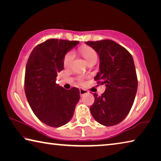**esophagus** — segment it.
Returning a JSON list of instances; mask_svg holds the SVG:
<instances>
[{"label": "esophagus", "instance_id": "1", "mask_svg": "<svg viewBox=\"0 0 161 161\" xmlns=\"http://www.w3.org/2000/svg\"><path fill=\"white\" fill-rule=\"evenodd\" d=\"M88 91L87 90H86V89H80V96L81 97H82V96H84V94H87L88 93Z\"/></svg>", "mask_w": 161, "mask_h": 161}]
</instances>
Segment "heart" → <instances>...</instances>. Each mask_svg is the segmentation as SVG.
<instances>
[{
  "instance_id": "b5f03b06",
  "label": "heart",
  "mask_w": 161,
  "mask_h": 161,
  "mask_svg": "<svg viewBox=\"0 0 161 161\" xmlns=\"http://www.w3.org/2000/svg\"><path fill=\"white\" fill-rule=\"evenodd\" d=\"M80 53L83 57L84 59L86 61L87 63L94 60L97 59V53H96L93 48H92L89 46H84V47H81L80 50ZM75 58V54L73 52H69L66 54H65L64 59H63V64L65 67H68L72 63V62ZM79 81L80 82H82V80L81 78H79Z\"/></svg>"
}]
</instances>
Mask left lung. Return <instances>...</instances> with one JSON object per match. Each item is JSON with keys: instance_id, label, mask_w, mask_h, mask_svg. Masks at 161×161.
Wrapping results in <instances>:
<instances>
[{"instance_id": "8db88e82", "label": "left lung", "mask_w": 161, "mask_h": 161, "mask_svg": "<svg viewBox=\"0 0 161 161\" xmlns=\"http://www.w3.org/2000/svg\"><path fill=\"white\" fill-rule=\"evenodd\" d=\"M86 44L99 57L100 70L94 80L106 86L101 96L94 94L91 114L100 124L114 126L126 118L134 102L138 80L133 59L126 49L113 40L88 41Z\"/></svg>"}]
</instances>
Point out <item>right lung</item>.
Returning a JSON list of instances; mask_svg holds the SVG:
<instances>
[{
	"label": "right lung",
	"instance_id": "1",
	"mask_svg": "<svg viewBox=\"0 0 161 161\" xmlns=\"http://www.w3.org/2000/svg\"><path fill=\"white\" fill-rule=\"evenodd\" d=\"M78 41L49 39L37 45L29 56L25 68V92L32 111L42 123L51 127L67 124L80 100V90H69L56 83L64 69L63 59Z\"/></svg>",
	"mask_w": 161,
	"mask_h": 161
}]
</instances>
